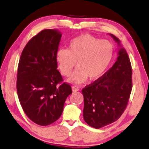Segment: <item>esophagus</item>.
Masks as SVG:
<instances>
[{
	"label": "esophagus",
	"mask_w": 149,
	"mask_h": 149,
	"mask_svg": "<svg viewBox=\"0 0 149 149\" xmlns=\"http://www.w3.org/2000/svg\"><path fill=\"white\" fill-rule=\"evenodd\" d=\"M72 91H74V92H75V91H79V88L78 87H77V86H72Z\"/></svg>",
	"instance_id": "34e87169"
}]
</instances>
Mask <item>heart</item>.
<instances>
[{"instance_id": "1", "label": "heart", "mask_w": 149, "mask_h": 149, "mask_svg": "<svg viewBox=\"0 0 149 149\" xmlns=\"http://www.w3.org/2000/svg\"><path fill=\"white\" fill-rule=\"evenodd\" d=\"M113 47L108 41L90 34H81L70 41L67 48H60L56 60L60 72L68 77L75 64L78 66L68 81L82 84L88 77L95 80L102 76L111 62Z\"/></svg>"}]
</instances>
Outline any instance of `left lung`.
I'll use <instances>...</instances> for the list:
<instances>
[{
	"instance_id": "1",
	"label": "left lung",
	"mask_w": 149,
	"mask_h": 149,
	"mask_svg": "<svg viewBox=\"0 0 149 149\" xmlns=\"http://www.w3.org/2000/svg\"><path fill=\"white\" fill-rule=\"evenodd\" d=\"M111 36L119 43V38ZM132 86L131 62L126 51L121 48L114 65L100 78L82 89L85 121L95 129L116 121L128 104Z\"/></svg>"
}]
</instances>
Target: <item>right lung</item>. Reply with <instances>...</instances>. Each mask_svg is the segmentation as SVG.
I'll return each instance as SVG.
<instances>
[{"label":"right lung","instance_id":"obj_1","mask_svg":"<svg viewBox=\"0 0 149 149\" xmlns=\"http://www.w3.org/2000/svg\"><path fill=\"white\" fill-rule=\"evenodd\" d=\"M62 34L56 30H43L32 37L21 54L16 89L27 117L46 126L60 117L72 87L58 68L56 54Z\"/></svg>","mask_w":149,"mask_h":149}]
</instances>
